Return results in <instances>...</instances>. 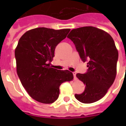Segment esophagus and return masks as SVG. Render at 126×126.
Segmentation results:
<instances>
[{"instance_id":"esophagus-1","label":"esophagus","mask_w":126,"mask_h":126,"mask_svg":"<svg viewBox=\"0 0 126 126\" xmlns=\"http://www.w3.org/2000/svg\"><path fill=\"white\" fill-rule=\"evenodd\" d=\"M73 73V76H74V79L76 80V79H77V77H76V73H75V72H74V73Z\"/></svg>"}]
</instances>
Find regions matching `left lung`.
I'll return each instance as SVG.
<instances>
[{"label":"left lung","mask_w":126,"mask_h":126,"mask_svg":"<svg viewBox=\"0 0 126 126\" xmlns=\"http://www.w3.org/2000/svg\"><path fill=\"white\" fill-rule=\"evenodd\" d=\"M67 38L75 44L82 60L88 61V72L77 75L86 88L75 97L83 103L97 101L107 93L116 75L118 52L113 38L105 31L92 26L73 29Z\"/></svg>","instance_id":"obj_1"}]
</instances>
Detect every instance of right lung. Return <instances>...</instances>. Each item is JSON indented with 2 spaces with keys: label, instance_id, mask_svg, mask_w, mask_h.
<instances>
[{
  "label": "right lung",
  "instance_id": "obj_1",
  "mask_svg": "<svg viewBox=\"0 0 126 126\" xmlns=\"http://www.w3.org/2000/svg\"><path fill=\"white\" fill-rule=\"evenodd\" d=\"M70 30L38 27L27 31L19 40L15 49L17 73L29 95L40 103L55 101L60 85L73 80V73L69 71L50 67L56 46Z\"/></svg>",
  "mask_w": 126,
  "mask_h": 126
}]
</instances>
